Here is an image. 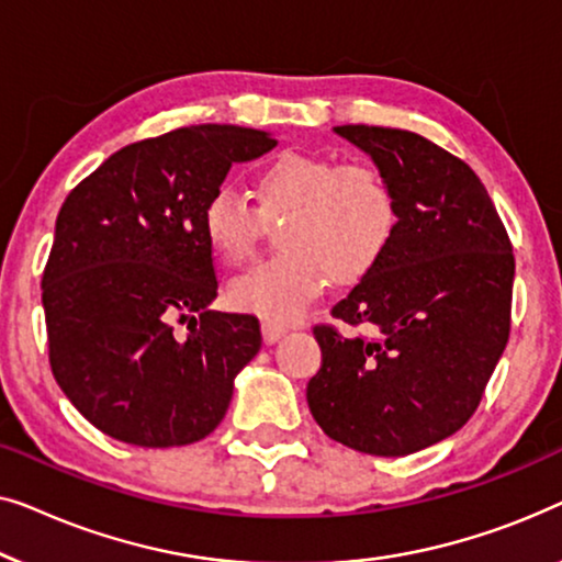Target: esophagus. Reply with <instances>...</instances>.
<instances>
[{
    "label": "esophagus",
    "mask_w": 562,
    "mask_h": 562,
    "mask_svg": "<svg viewBox=\"0 0 562 562\" xmlns=\"http://www.w3.org/2000/svg\"><path fill=\"white\" fill-rule=\"evenodd\" d=\"M284 334H288V328L280 326V323H272V321H265L262 323L265 344H278Z\"/></svg>",
    "instance_id": "1"
}]
</instances>
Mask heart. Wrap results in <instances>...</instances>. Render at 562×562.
Here are the masks:
<instances>
[{"label":"heart","instance_id":"b5f03b06","mask_svg":"<svg viewBox=\"0 0 562 562\" xmlns=\"http://www.w3.org/2000/svg\"><path fill=\"white\" fill-rule=\"evenodd\" d=\"M255 209L221 191L205 203L203 239L226 267L255 255L265 224H280V257L228 282L226 303L272 323L297 321L336 284L367 278L397 234V195L376 165L282 153L251 178Z\"/></svg>","mask_w":562,"mask_h":562}]
</instances>
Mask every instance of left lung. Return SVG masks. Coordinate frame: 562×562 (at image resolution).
I'll use <instances>...</instances> for the list:
<instances>
[{
    "mask_svg": "<svg viewBox=\"0 0 562 562\" xmlns=\"http://www.w3.org/2000/svg\"><path fill=\"white\" fill-rule=\"evenodd\" d=\"M397 195L382 262L334 305L371 336L315 326L323 363L307 407L328 438L371 456H409L476 413L509 338L515 255L484 183L407 130L344 124Z\"/></svg>",
    "mask_w": 562,
    "mask_h": 562,
    "instance_id": "8db88e82",
    "label": "left lung"
}]
</instances>
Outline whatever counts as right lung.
<instances>
[{
    "label": "right lung",
    "mask_w": 562,
    "mask_h": 562,
    "mask_svg": "<svg viewBox=\"0 0 562 562\" xmlns=\"http://www.w3.org/2000/svg\"><path fill=\"white\" fill-rule=\"evenodd\" d=\"M274 145L247 126H180L122 147L60 205L43 272L50 369L109 438L188 446L224 420L262 334L255 315L209 307L201 216L234 162Z\"/></svg>",
    "instance_id": "1"
}]
</instances>
